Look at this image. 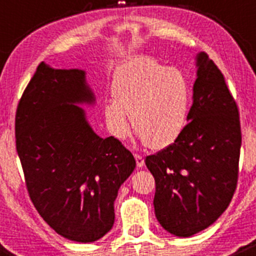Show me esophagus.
Wrapping results in <instances>:
<instances>
[{
    "label": "esophagus",
    "instance_id": "34e87169",
    "mask_svg": "<svg viewBox=\"0 0 256 256\" xmlns=\"http://www.w3.org/2000/svg\"><path fill=\"white\" fill-rule=\"evenodd\" d=\"M135 160H136V165H138V168H142L144 164H145L142 156L138 155V154H135Z\"/></svg>",
    "mask_w": 256,
    "mask_h": 256
}]
</instances>
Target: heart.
<instances>
[{"instance_id":"1","label":"heart","mask_w":256,"mask_h":256,"mask_svg":"<svg viewBox=\"0 0 256 256\" xmlns=\"http://www.w3.org/2000/svg\"><path fill=\"white\" fill-rule=\"evenodd\" d=\"M111 94L114 98L105 101L102 112L116 138L130 132L128 115L138 138L156 150L170 146L185 130L191 86L178 68L150 57H132L115 70Z\"/></svg>"}]
</instances>
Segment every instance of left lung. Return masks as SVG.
<instances>
[{"label": "left lung", "mask_w": 256, "mask_h": 256, "mask_svg": "<svg viewBox=\"0 0 256 256\" xmlns=\"http://www.w3.org/2000/svg\"><path fill=\"white\" fill-rule=\"evenodd\" d=\"M188 124L178 140L145 164L155 178V215L170 234L188 238L214 224L236 188L242 146L239 111L225 78L196 54Z\"/></svg>", "instance_id": "1"}]
</instances>
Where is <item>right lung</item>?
<instances>
[{
    "label": "right lung",
    "instance_id": "1",
    "mask_svg": "<svg viewBox=\"0 0 256 256\" xmlns=\"http://www.w3.org/2000/svg\"><path fill=\"white\" fill-rule=\"evenodd\" d=\"M95 95L78 68L41 62L16 112V148L30 198L61 236L92 242L115 222L114 202L132 174V154L114 136L92 130L80 105Z\"/></svg>",
    "mask_w": 256,
    "mask_h": 256
}]
</instances>
